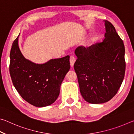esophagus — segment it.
<instances>
[{
  "instance_id": "obj_1",
  "label": "esophagus",
  "mask_w": 134,
  "mask_h": 134,
  "mask_svg": "<svg viewBox=\"0 0 134 134\" xmlns=\"http://www.w3.org/2000/svg\"><path fill=\"white\" fill-rule=\"evenodd\" d=\"M76 62V58L74 57V56L71 55L70 58V65L72 67L74 65V63Z\"/></svg>"
}]
</instances>
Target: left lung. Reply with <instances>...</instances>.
Listing matches in <instances>:
<instances>
[{"label":"left lung","instance_id":"1","mask_svg":"<svg viewBox=\"0 0 134 134\" xmlns=\"http://www.w3.org/2000/svg\"><path fill=\"white\" fill-rule=\"evenodd\" d=\"M106 33L102 42L76 49L74 64L80 91L87 102H107L117 93L125 72L123 41L110 22L105 21Z\"/></svg>","mask_w":134,"mask_h":134}]
</instances>
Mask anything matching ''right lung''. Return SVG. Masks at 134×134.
Returning a JSON list of instances; mask_svg holds the SVG:
<instances>
[{"instance_id":"obj_1","label":"right lung","mask_w":134,"mask_h":134,"mask_svg":"<svg viewBox=\"0 0 134 134\" xmlns=\"http://www.w3.org/2000/svg\"><path fill=\"white\" fill-rule=\"evenodd\" d=\"M18 37L13 41L10 53L9 71L13 85L22 98L32 105H50L58 98L61 85L70 70V56L35 64L22 55Z\"/></svg>"}]
</instances>
